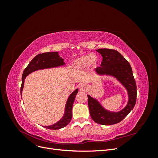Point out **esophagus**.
<instances>
[{
	"mask_svg": "<svg viewBox=\"0 0 158 158\" xmlns=\"http://www.w3.org/2000/svg\"><path fill=\"white\" fill-rule=\"evenodd\" d=\"M79 88H80V90L82 91V92H87L88 89V86L86 84H82L80 85Z\"/></svg>",
	"mask_w": 158,
	"mask_h": 158,
	"instance_id": "esophagus-1",
	"label": "esophagus"
}]
</instances>
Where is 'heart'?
I'll return each instance as SVG.
<instances>
[{
	"label": "heart",
	"mask_w": 158,
	"mask_h": 158,
	"mask_svg": "<svg viewBox=\"0 0 158 158\" xmlns=\"http://www.w3.org/2000/svg\"><path fill=\"white\" fill-rule=\"evenodd\" d=\"M98 57L95 55L87 54L76 59L73 62V66L75 69H82L91 65L95 67L98 64Z\"/></svg>",
	"instance_id": "heart-1"
}]
</instances>
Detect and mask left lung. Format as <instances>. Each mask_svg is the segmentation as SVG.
Segmentation results:
<instances>
[{
	"label": "left lung",
	"instance_id": "obj_1",
	"mask_svg": "<svg viewBox=\"0 0 158 158\" xmlns=\"http://www.w3.org/2000/svg\"><path fill=\"white\" fill-rule=\"evenodd\" d=\"M102 56L100 66L95 69L99 75L111 76L115 78L128 92V101L126 107L118 112L109 111L98 100L88 95L89 114L93 120L103 125H112L123 120L135 107L136 101V85L130 63L117 51L109 49L96 50Z\"/></svg>",
	"mask_w": 158,
	"mask_h": 158
}]
</instances>
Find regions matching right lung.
<instances>
[{"instance_id":"1","label":"right lung","mask_w":158,"mask_h":158,"mask_svg":"<svg viewBox=\"0 0 158 158\" xmlns=\"http://www.w3.org/2000/svg\"><path fill=\"white\" fill-rule=\"evenodd\" d=\"M64 64L65 63L63 59L60 57L58 52H44V53H41L36 55L31 60L29 64L27 65V67L23 72L22 77V82L20 88L21 95L23 85H24V80L27 75H29L30 73H33V72L38 70L58 67V66H63ZM78 89H76L70 95L66 103L64 114L60 120L53 124V125L50 126H44V127L48 129H51V130H57V129L62 128L69 125V123L70 122L72 119V117H73L72 109H73V106L76 95L78 94Z\"/></svg>"}]
</instances>
